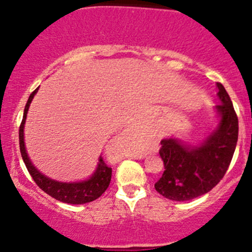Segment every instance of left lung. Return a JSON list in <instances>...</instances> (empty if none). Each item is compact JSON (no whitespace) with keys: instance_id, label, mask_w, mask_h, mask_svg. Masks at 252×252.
Here are the masks:
<instances>
[{"instance_id":"8db88e82","label":"left lung","mask_w":252,"mask_h":252,"mask_svg":"<svg viewBox=\"0 0 252 252\" xmlns=\"http://www.w3.org/2000/svg\"><path fill=\"white\" fill-rule=\"evenodd\" d=\"M220 102L218 128L200 146H188L175 139L161 141L159 156L164 172L155 189L166 199L188 201L211 191L232 162L238 141V116L224 86L217 83Z\"/></svg>"}]
</instances>
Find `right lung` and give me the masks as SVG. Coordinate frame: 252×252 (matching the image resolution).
Masks as SVG:
<instances>
[{"mask_svg": "<svg viewBox=\"0 0 252 252\" xmlns=\"http://www.w3.org/2000/svg\"><path fill=\"white\" fill-rule=\"evenodd\" d=\"M39 88L30 94L28 102L25 105L24 114H23V121L19 126V147L20 154H22L23 161L27 166L28 172H29L34 182L36 183L37 187L45 191L46 194L52 196L53 199L58 201L65 202V204L72 205H81L86 202H91L94 200L98 199L106 189L108 188L111 183L112 177V168L105 163L102 157L98 159V166L96 168V172L93 174V177L88 180L79 183H61L56 180L50 179L45 177L44 174L40 173L36 168L32 164L29 157H28L27 151H25L24 145V124L27 119V113L29 110V106L32 103V100L34 98V95L37 93Z\"/></svg>", "mask_w": 252, "mask_h": 252, "instance_id": "right-lung-1", "label": "right lung"}]
</instances>
